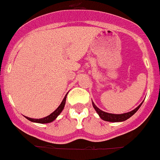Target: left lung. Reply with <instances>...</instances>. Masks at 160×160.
Listing matches in <instances>:
<instances>
[{
	"label": "left lung",
	"instance_id": "1",
	"mask_svg": "<svg viewBox=\"0 0 160 160\" xmlns=\"http://www.w3.org/2000/svg\"><path fill=\"white\" fill-rule=\"evenodd\" d=\"M142 104L138 105L136 109H134L133 110H132V111L128 112V113H120V114H115V113H106V112L103 111V110L99 109L98 107L95 105L94 102L92 101V105H93V107H94V109L96 111V113L99 114L100 118H101V119L105 120V121H107V122H123V121H125V120L128 119L129 118H131V117H132V116L133 114H134V113H135L138 109H139V108L141 107Z\"/></svg>",
	"mask_w": 160,
	"mask_h": 160
}]
</instances>
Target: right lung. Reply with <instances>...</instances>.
Returning a JSON list of instances; mask_svg holds the SVG:
<instances>
[{
    "instance_id": "1",
    "label": "right lung",
    "mask_w": 160,
    "mask_h": 160,
    "mask_svg": "<svg viewBox=\"0 0 160 160\" xmlns=\"http://www.w3.org/2000/svg\"><path fill=\"white\" fill-rule=\"evenodd\" d=\"M66 97H67V94L65 95L64 98L63 99V101H62L61 104L59 105V107H58L57 109H55L53 113H51L50 115L47 116V117H45V118H39V119H38V118H28V117H25V118L29 120V121H31V122H38V123H49V122H53L54 120L56 119V118H57L58 116L60 114V113L63 111V109H64V105H65Z\"/></svg>"
}]
</instances>
